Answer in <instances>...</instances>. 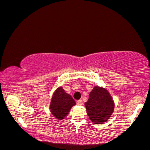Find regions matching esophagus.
<instances>
[{"mask_svg": "<svg viewBox=\"0 0 150 150\" xmlns=\"http://www.w3.org/2000/svg\"><path fill=\"white\" fill-rule=\"evenodd\" d=\"M76 104H78V106H82L83 104V102L82 100H78L76 101Z\"/></svg>", "mask_w": 150, "mask_h": 150, "instance_id": "1", "label": "esophagus"}]
</instances>
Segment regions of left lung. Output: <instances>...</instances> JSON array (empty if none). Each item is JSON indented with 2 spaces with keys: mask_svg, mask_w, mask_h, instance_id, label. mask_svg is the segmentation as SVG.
I'll use <instances>...</instances> for the list:
<instances>
[{
  "mask_svg": "<svg viewBox=\"0 0 150 150\" xmlns=\"http://www.w3.org/2000/svg\"><path fill=\"white\" fill-rule=\"evenodd\" d=\"M84 105L89 119L97 125L106 122L115 108L114 101L108 91L98 86H94L90 92L89 98Z\"/></svg>",
  "mask_w": 150,
  "mask_h": 150,
  "instance_id": "obj_1",
  "label": "left lung"
}]
</instances>
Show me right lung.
Returning <instances> with one entry per match:
<instances>
[{"instance_id":"obj_1","label":"right lung","mask_w":150,"mask_h":150,"mask_svg":"<svg viewBox=\"0 0 150 150\" xmlns=\"http://www.w3.org/2000/svg\"><path fill=\"white\" fill-rule=\"evenodd\" d=\"M74 105L76 102L71 95L67 94L62 87H59L53 94L50 110L54 117L57 120H62L69 114L71 108Z\"/></svg>"}]
</instances>
